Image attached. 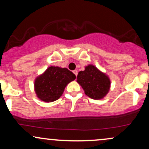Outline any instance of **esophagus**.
<instances>
[{
  "label": "esophagus",
  "mask_w": 149,
  "mask_h": 149,
  "mask_svg": "<svg viewBox=\"0 0 149 149\" xmlns=\"http://www.w3.org/2000/svg\"><path fill=\"white\" fill-rule=\"evenodd\" d=\"M73 73H74L75 75H76V76H78V71H76V70H74V71H73Z\"/></svg>",
  "instance_id": "34e87169"
}]
</instances>
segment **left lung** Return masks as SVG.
<instances>
[{"label": "left lung", "instance_id": "1", "mask_svg": "<svg viewBox=\"0 0 149 149\" xmlns=\"http://www.w3.org/2000/svg\"><path fill=\"white\" fill-rule=\"evenodd\" d=\"M77 82L82 86L85 94L95 100L103 98L109 92L110 80L105 73L93 65L78 73Z\"/></svg>", "mask_w": 149, "mask_h": 149}]
</instances>
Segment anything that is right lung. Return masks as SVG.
Wrapping results in <instances>:
<instances>
[{
  "instance_id": "add662e5",
  "label": "right lung",
  "mask_w": 149,
  "mask_h": 149,
  "mask_svg": "<svg viewBox=\"0 0 149 149\" xmlns=\"http://www.w3.org/2000/svg\"><path fill=\"white\" fill-rule=\"evenodd\" d=\"M76 79V75L66 68L50 67L36 78L35 90L37 97L45 102L56 101L63 94L66 86Z\"/></svg>"
}]
</instances>
